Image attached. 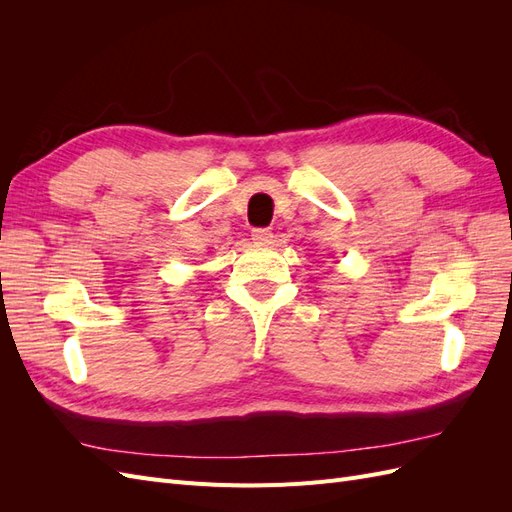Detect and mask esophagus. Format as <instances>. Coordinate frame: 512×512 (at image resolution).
<instances>
[{
  "instance_id": "obj_1",
  "label": "esophagus",
  "mask_w": 512,
  "mask_h": 512,
  "mask_svg": "<svg viewBox=\"0 0 512 512\" xmlns=\"http://www.w3.org/2000/svg\"><path fill=\"white\" fill-rule=\"evenodd\" d=\"M252 239H254V243L269 245L273 241V232L269 228H254L252 230Z\"/></svg>"
}]
</instances>
